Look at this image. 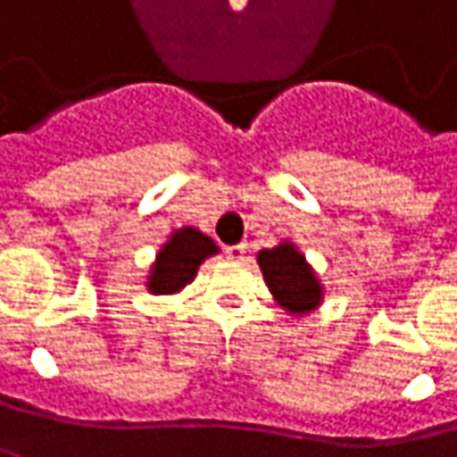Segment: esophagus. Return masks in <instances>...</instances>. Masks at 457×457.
Instances as JSON below:
<instances>
[{"label":"esophagus","instance_id":"obj_1","mask_svg":"<svg viewBox=\"0 0 457 457\" xmlns=\"http://www.w3.org/2000/svg\"><path fill=\"white\" fill-rule=\"evenodd\" d=\"M246 254V245H234V246H226V257L231 260V262H242Z\"/></svg>","mask_w":457,"mask_h":457}]
</instances>
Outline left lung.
Wrapping results in <instances>:
<instances>
[{
    "label": "left lung",
    "instance_id": "left-lung-1",
    "mask_svg": "<svg viewBox=\"0 0 457 457\" xmlns=\"http://www.w3.org/2000/svg\"><path fill=\"white\" fill-rule=\"evenodd\" d=\"M257 265L262 270V278L278 302V307L286 314L304 317L314 312L322 299L325 288L320 283L317 273L312 270L307 257L299 252L294 242H280L270 249L257 252Z\"/></svg>",
    "mask_w": 457,
    "mask_h": 457
}]
</instances>
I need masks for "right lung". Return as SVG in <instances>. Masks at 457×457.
<instances>
[{"instance_id": "add662e5", "label": "right lung", "mask_w": 457, "mask_h": 457, "mask_svg": "<svg viewBox=\"0 0 457 457\" xmlns=\"http://www.w3.org/2000/svg\"><path fill=\"white\" fill-rule=\"evenodd\" d=\"M212 254H218V245L208 234L192 226H181L169 237V242L155 252L145 288L153 296L179 294L187 283L195 280L200 265Z\"/></svg>"}]
</instances>
